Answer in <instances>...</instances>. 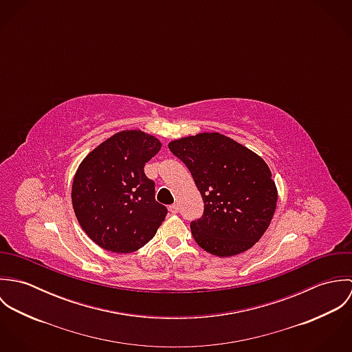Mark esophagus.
Instances as JSON below:
<instances>
[{
	"label": "esophagus",
	"mask_w": 352,
	"mask_h": 352,
	"mask_svg": "<svg viewBox=\"0 0 352 352\" xmlns=\"http://www.w3.org/2000/svg\"><path fill=\"white\" fill-rule=\"evenodd\" d=\"M169 211H170L172 214H177V212H179V206H177V204L169 206Z\"/></svg>",
	"instance_id": "1"
}]
</instances>
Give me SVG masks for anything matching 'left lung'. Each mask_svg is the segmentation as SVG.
I'll return each mask as SVG.
<instances>
[{"label": "left lung", "mask_w": 352, "mask_h": 352, "mask_svg": "<svg viewBox=\"0 0 352 352\" xmlns=\"http://www.w3.org/2000/svg\"><path fill=\"white\" fill-rule=\"evenodd\" d=\"M201 191L204 211L191 233L204 251L229 257L248 251L274 217L278 191L265 161L219 133L169 142Z\"/></svg>", "instance_id": "obj_1"}]
</instances>
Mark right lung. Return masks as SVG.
<instances>
[{"label": "right lung", "mask_w": 352, "mask_h": 352, "mask_svg": "<svg viewBox=\"0 0 352 352\" xmlns=\"http://www.w3.org/2000/svg\"><path fill=\"white\" fill-rule=\"evenodd\" d=\"M161 142L141 130L116 133L80 164L72 201L78 223L99 247L115 253L142 248L166 217L144 166Z\"/></svg>", "instance_id": "1"}]
</instances>
